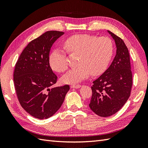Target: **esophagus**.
I'll return each mask as SVG.
<instances>
[{
    "instance_id": "1",
    "label": "esophagus",
    "mask_w": 148,
    "mask_h": 148,
    "mask_svg": "<svg viewBox=\"0 0 148 148\" xmlns=\"http://www.w3.org/2000/svg\"><path fill=\"white\" fill-rule=\"evenodd\" d=\"M82 86L81 85H79V84H72V85H71L70 86V88H77V89H78V88H79L80 87H81Z\"/></svg>"
}]
</instances>
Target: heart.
Segmentation results:
<instances>
[{"mask_svg": "<svg viewBox=\"0 0 148 148\" xmlns=\"http://www.w3.org/2000/svg\"><path fill=\"white\" fill-rule=\"evenodd\" d=\"M64 46L70 54L79 56L78 66L70 70L62 78V81L67 84L80 82L90 75L96 77L102 74L107 69L114 52L113 43L109 38L86 34L71 36L64 41ZM49 64L57 72L65 71L68 65L65 52L60 49L53 50L49 56Z\"/></svg>", "mask_w": 148, "mask_h": 148, "instance_id": "obj_1", "label": "heart"}]
</instances>
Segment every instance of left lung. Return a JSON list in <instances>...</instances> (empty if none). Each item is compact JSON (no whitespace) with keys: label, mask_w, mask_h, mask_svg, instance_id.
I'll use <instances>...</instances> for the list:
<instances>
[{"label":"left lung","mask_w":148,"mask_h":148,"mask_svg":"<svg viewBox=\"0 0 148 148\" xmlns=\"http://www.w3.org/2000/svg\"><path fill=\"white\" fill-rule=\"evenodd\" d=\"M115 42L117 51L113 62L105 72L94 81L89 106L100 117L117 113L130 96L132 73L128 48L123 40L107 31Z\"/></svg>","instance_id":"8db88e82"}]
</instances>
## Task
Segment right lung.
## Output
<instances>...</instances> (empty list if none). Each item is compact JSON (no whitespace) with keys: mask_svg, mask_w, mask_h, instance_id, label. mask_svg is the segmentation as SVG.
Listing matches in <instances>:
<instances>
[{"mask_svg":"<svg viewBox=\"0 0 148 148\" xmlns=\"http://www.w3.org/2000/svg\"><path fill=\"white\" fill-rule=\"evenodd\" d=\"M64 34L49 31L31 41L18 59L13 82L21 107L39 119L51 117L63 104L69 85L52 88L57 77L49 64V52L52 44Z\"/></svg>","mask_w":148,"mask_h":148,"instance_id":"add662e5","label":"right lung"}]
</instances>
